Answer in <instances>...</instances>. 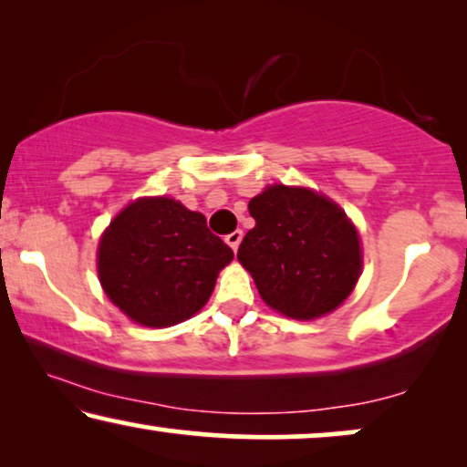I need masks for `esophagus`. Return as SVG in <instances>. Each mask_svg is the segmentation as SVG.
I'll list each match as a JSON object with an SVG mask.
<instances>
[{
  "mask_svg": "<svg viewBox=\"0 0 467 467\" xmlns=\"http://www.w3.org/2000/svg\"><path fill=\"white\" fill-rule=\"evenodd\" d=\"M225 242L229 244V248H232V251L235 253L238 251V246H240V242H242V232L238 229V232H234V234H229L227 238H225Z\"/></svg>",
  "mask_w": 467,
  "mask_h": 467,
  "instance_id": "esophagus-1",
  "label": "esophagus"
}]
</instances>
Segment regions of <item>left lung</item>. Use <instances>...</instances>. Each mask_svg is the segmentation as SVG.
Segmentation results:
<instances>
[{
    "mask_svg": "<svg viewBox=\"0 0 467 467\" xmlns=\"http://www.w3.org/2000/svg\"><path fill=\"white\" fill-rule=\"evenodd\" d=\"M254 227L238 248L264 302L278 315L315 321L347 302L359 283V229L331 197L274 182L248 202Z\"/></svg>",
    "mask_w": 467,
    "mask_h": 467,
    "instance_id": "8db88e82",
    "label": "left lung"
}]
</instances>
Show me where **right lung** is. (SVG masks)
<instances>
[{"label": "right lung", "mask_w": 467, "mask_h": 467, "mask_svg": "<svg viewBox=\"0 0 467 467\" xmlns=\"http://www.w3.org/2000/svg\"><path fill=\"white\" fill-rule=\"evenodd\" d=\"M234 253L208 232L206 216L168 195L138 197L98 242L108 299L142 327H171L197 315Z\"/></svg>", "instance_id": "1"}]
</instances>
